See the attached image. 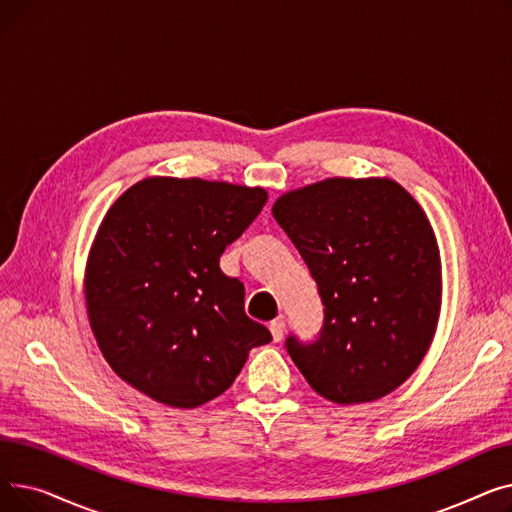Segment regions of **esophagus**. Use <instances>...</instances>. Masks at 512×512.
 Returning <instances> with one entry per match:
<instances>
[{
  "label": "esophagus",
  "mask_w": 512,
  "mask_h": 512,
  "mask_svg": "<svg viewBox=\"0 0 512 512\" xmlns=\"http://www.w3.org/2000/svg\"><path fill=\"white\" fill-rule=\"evenodd\" d=\"M284 330H286L284 319H274V321H272V324H270V332H272L274 342H280V340L284 338Z\"/></svg>",
  "instance_id": "1"
}]
</instances>
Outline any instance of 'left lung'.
<instances>
[{
  "mask_svg": "<svg viewBox=\"0 0 512 512\" xmlns=\"http://www.w3.org/2000/svg\"><path fill=\"white\" fill-rule=\"evenodd\" d=\"M272 213L326 307L315 342L286 340L309 386L361 405L405 384L442 307L440 249L421 205L392 178H326L284 193Z\"/></svg>",
  "mask_w": 512,
  "mask_h": 512,
  "instance_id": "1",
  "label": "left lung"
}]
</instances>
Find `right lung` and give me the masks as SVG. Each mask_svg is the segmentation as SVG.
Masks as SVG:
<instances>
[{
	"label": "right lung",
	"instance_id": "add662e5",
	"mask_svg": "<svg viewBox=\"0 0 512 512\" xmlns=\"http://www.w3.org/2000/svg\"><path fill=\"white\" fill-rule=\"evenodd\" d=\"M267 201L265 188L151 176L124 191L95 234L85 270L89 324L132 388L174 409L226 392L270 330L245 313L224 249Z\"/></svg>",
	"mask_w": 512,
	"mask_h": 512
}]
</instances>
